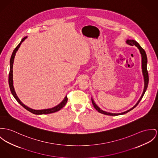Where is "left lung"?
<instances>
[{
  "label": "left lung",
  "instance_id": "left-lung-1",
  "mask_svg": "<svg viewBox=\"0 0 158 158\" xmlns=\"http://www.w3.org/2000/svg\"><path fill=\"white\" fill-rule=\"evenodd\" d=\"M126 43L128 44L129 45L131 46H134L135 45L136 47L138 48V49H139V52L141 55V62H142V72H143V75L144 77V90L143 92V94L141 95V97L139 98V99L138 100V101L137 102V103L134 105V106L131 108V109L126 110L124 112H123L121 113H112V112H106L102 109H100L97 105L96 104V103L94 102L93 98L91 97V101H92V103L94 107V108L97 110V111L101 114H105V115H112V116H116V115H123L124 114L127 113L128 112L131 111V110L135 108L138 104L139 103V102L141 101V100L142 99L143 97L144 96L146 91L147 90V86H148V72H147V55H146V52L144 49H143L140 45L138 44V43H137L135 40H126Z\"/></svg>",
  "mask_w": 158,
  "mask_h": 158
}]
</instances>
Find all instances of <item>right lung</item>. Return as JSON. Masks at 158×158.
I'll return each instance as SVG.
<instances>
[{
	"label": "right lung",
	"instance_id": "add662e5",
	"mask_svg": "<svg viewBox=\"0 0 158 158\" xmlns=\"http://www.w3.org/2000/svg\"><path fill=\"white\" fill-rule=\"evenodd\" d=\"M27 36H24V38H22V40H21L20 43L19 44V45L15 48V49L14 50L13 52H12V55H11V59H10V73H9V79H8V82H9V85H10V90L11 91V93H12V96H14V97L15 98V100L18 102V103L19 104H20L23 108H24L26 110H27L28 111L31 112V113L34 114H36V115H43V114H51V113H53V112H57L58 110H60V109H62L66 104V103L67 102V96L65 97H64V98L62 100V101L61 102V103L60 104H58V105H56V106L53 107V108H49V109H41V110H36V109H32V108H29L28 106H26L24 104H23L21 101L20 100L19 98V97H17V94H16V93L15 91V89H14V85H13V64H14V58H15V53L16 52H17V50L19 49V48L20 47V45L22 44V42H23L24 41V40L27 38Z\"/></svg>",
	"mask_w": 158,
	"mask_h": 158
}]
</instances>
